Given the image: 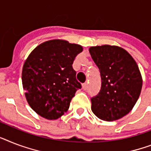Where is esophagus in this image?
Listing matches in <instances>:
<instances>
[{
	"mask_svg": "<svg viewBox=\"0 0 151 151\" xmlns=\"http://www.w3.org/2000/svg\"><path fill=\"white\" fill-rule=\"evenodd\" d=\"M82 88H83L84 91L87 90V89H88V84H87V83H84V84H82Z\"/></svg>",
	"mask_w": 151,
	"mask_h": 151,
	"instance_id": "34e87169",
	"label": "esophagus"
}]
</instances>
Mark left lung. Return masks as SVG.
<instances>
[{
  "mask_svg": "<svg viewBox=\"0 0 151 151\" xmlns=\"http://www.w3.org/2000/svg\"><path fill=\"white\" fill-rule=\"evenodd\" d=\"M89 52L101 76L100 91L91 99L93 113L108 122L121 119L131 111L140 95L143 82L139 67L119 46H93Z\"/></svg>",
  "mask_w": 151,
  "mask_h": 151,
  "instance_id": "1",
  "label": "left lung"
}]
</instances>
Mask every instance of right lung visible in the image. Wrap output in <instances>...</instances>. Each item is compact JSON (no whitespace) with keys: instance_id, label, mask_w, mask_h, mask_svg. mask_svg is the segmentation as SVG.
I'll use <instances>...</instances> for the list:
<instances>
[{"instance_id":"right-lung-1","label":"right lung","mask_w":151,"mask_h":151,"mask_svg":"<svg viewBox=\"0 0 151 151\" xmlns=\"http://www.w3.org/2000/svg\"><path fill=\"white\" fill-rule=\"evenodd\" d=\"M81 46L54 40L40 44L23 66V88L34 111L47 119H56L68 110L81 84L72 64Z\"/></svg>"}]
</instances>
